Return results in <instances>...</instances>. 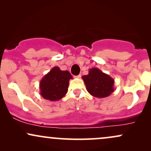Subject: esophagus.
Listing matches in <instances>:
<instances>
[{"instance_id":"34e87169","label":"esophagus","mask_w":151,"mask_h":151,"mask_svg":"<svg viewBox=\"0 0 151 151\" xmlns=\"http://www.w3.org/2000/svg\"><path fill=\"white\" fill-rule=\"evenodd\" d=\"M74 78H81V74H79V75H77V76H74Z\"/></svg>"}]
</instances>
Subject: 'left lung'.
I'll list each match as a JSON object with an SVG mask.
<instances>
[{"mask_svg":"<svg viewBox=\"0 0 151 151\" xmlns=\"http://www.w3.org/2000/svg\"><path fill=\"white\" fill-rule=\"evenodd\" d=\"M81 78L87 91L94 97H107L114 92V79L96 67L90 69L89 74Z\"/></svg>","mask_w":151,"mask_h":151,"instance_id":"left-lung-1","label":"left lung"}]
</instances>
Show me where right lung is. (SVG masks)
Wrapping results in <instances>:
<instances>
[{"label": "right lung", "mask_w": 151, "mask_h": 151, "mask_svg": "<svg viewBox=\"0 0 151 151\" xmlns=\"http://www.w3.org/2000/svg\"><path fill=\"white\" fill-rule=\"evenodd\" d=\"M71 79L72 76L68 71H62L58 67H54L40 80V93L47 100L59 101L67 93Z\"/></svg>", "instance_id": "add662e5"}]
</instances>
